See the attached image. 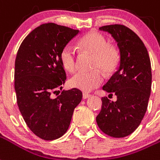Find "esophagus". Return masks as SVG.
<instances>
[{"label": "esophagus", "mask_w": 160, "mask_h": 160, "mask_svg": "<svg viewBox=\"0 0 160 160\" xmlns=\"http://www.w3.org/2000/svg\"><path fill=\"white\" fill-rule=\"evenodd\" d=\"M91 97V95L88 93H86V92H83L82 94V98H83V99H87V98H88Z\"/></svg>", "instance_id": "34e87169"}]
</instances>
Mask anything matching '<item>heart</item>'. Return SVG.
Instances as JSON below:
<instances>
[{
	"mask_svg": "<svg viewBox=\"0 0 160 160\" xmlns=\"http://www.w3.org/2000/svg\"><path fill=\"white\" fill-rule=\"evenodd\" d=\"M79 45L84 51L93 54L92 68H99L102 71L109 72L117 66L118 52L112 46L108 45L106 38L98 32H90L81 38ZM76 49L68 44L61 52L60 59L63 68L69 72L77 68ZM103 78L98 69L92 71H80L74 74L69 80V85L83 92H90L102 83Z\"/></svg>",
	"mask_w": 160,
	"mask_h": 160,
	"instance_id": "1",
	"label": "heart"
}]
</instances>
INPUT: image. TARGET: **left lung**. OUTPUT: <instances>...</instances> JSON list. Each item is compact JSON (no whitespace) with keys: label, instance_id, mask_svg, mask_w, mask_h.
Wrapping results in <instances>:
<instances>
[{"label":"left lung","instance_id":"left-lung-1","mask_svg":"<svg viewBox=\"0 0 160 160\" xmlns=\"http://www.w3.org/2000/svg\"><path fill=\"white\" fill-rule=\"evenodd\" d=\"M111 34L119 50V64L102 89L117 101L102 98V109L96 118L101 130L113 138L129 135L145 114L151 92L152 73L148 51L132 30L122 25L99 27Z\"/></svg>","mask_w":160,"mask_h":160}]
</instances>
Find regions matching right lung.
I'll use <instances>...</instances> for the list:
<instances>
[{
  "instance_id": "add662e5",
  "label": "right lung",
  "mask_w": 160,
  "mask_h": 160,
  "mask_svg": "<svg viewBox=\"0 0 160 160\" xmlns=\"http://www.w3.org/2000/svg\"><path fill=\"white\" fill-rule=\"evenodd\" d=\"M78 33V30L45 23L27 36L17 52L15 91L18 108L32 132L44 140H54L66 133L82 98L77 88L62 90L52 98L67 78L61 52Z\"/></svg>"
}]
</instances>
